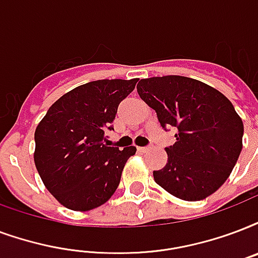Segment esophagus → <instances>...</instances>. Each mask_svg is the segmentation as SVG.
Instances as JSON below:
<instances>
[{
	"instance_id": "obj_1",
	"label": "esophagus",
	"mask_w": 258,
	"mask_h": 258,
	"mask_svg": "<svg viewBox=\"0 0 258 258\" xmlns=\"http://www.w3.org/2000/svg\"><path fill=\"white\" fill-rule=\"evenodd\" d=\"M149 150H150V147H138L139 153H147Z\"/></svg>"
}]
</instances>
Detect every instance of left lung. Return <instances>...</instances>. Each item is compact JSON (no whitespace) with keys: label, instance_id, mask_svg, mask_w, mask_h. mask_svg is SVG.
I'll return each mask as SVG.
<instances>
[{"label":"left lung","instance_id":"obj_1","mask_svg":"<svg viewBox=\"0 0 258 258\" xmlns=\"http://www.w3.org/2000/svg\"><path fill=\"white\" fill-rule=\"evenodd\" d=\"M137 90L164 128L178 130L174 145L165 149V168L153 172L155 182L186 202L203 200L219 189L242 150V119L229 98L181 76L145 78Z\"/></svg>","mask_w":258,"mask_h":258}]
</instances>
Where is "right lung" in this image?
Wrapping results in <instances>:
<instances>
[{
  "mask_svg": "<svg viewBox=\"0 0 258 258\" xmlns=\"http://www.w3.org/2000/svg\"><path fill=\"white\" fill-rule=\"evenodd\" d=\"M134 80H98L58 98L35 130L33 161L59 203L89 211L111 199L125 162L137 147L107 145L117 107L137 85Z\"/></svg>",
  "mask_w": 258,
  "mask_h": 258,
  "instance_id": "obj_1",
  "label": "right lung"
}]
</instances>
